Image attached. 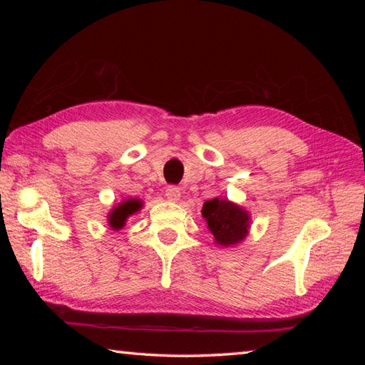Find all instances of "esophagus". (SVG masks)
<instances>
[{
  "label": "esophagus",
  "instance_id": "34e87169",
  "mask_svg": "<svg viewBox=\"0 0 365 365\" xmlns=\"http://www.w3.org/2000/svg\"><path fill=\"white\" fill-rule=\"evenodd\" d=\"M166 197L170 202H177L178 199H180V190L177 187H168L166 188Z\"/></svg>",
  "mask_w": 365,
  "mask_h": 365
}]
</instances>
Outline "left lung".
I'll return each instance as SVG.
<instances>
[{"instance_id":"left-lung-1","label":"left lung","mask_w":365,"mask_h":365,"mask_svg":"<svg viewBox=\"0 0 365 365\" xmlns=\"http://www.w3.org/2000/svg\"><path fill=\"white\" fill-rule=\"evenodd\" d=\"M207 227L215 237L216 245L224 247L243 242L250 229V213L227 199L215 197L202 207Z\"/></svg>"}]
</instances>
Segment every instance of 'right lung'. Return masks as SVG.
<instances>
[{
	"instance_id": "1",
	"label": "right lung",
	"mask_w": 365,
	"mask_h": 365,
	"mask_svg": "<svg viewBox=\"0 0 365 365\" xmlns=\"http://www.w3.org/2000/svg\"><path fill=\"white\" fill-rule=\"evenodd\" d=\"M141 207H143V200L139 199L123 200V202H120L118 207H114L110 212V215H108V224H110V227L113 230H120L123 226H125V221L128 220V216L141 210Z\"/></svg>"
}]
</instances>
